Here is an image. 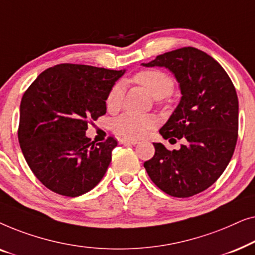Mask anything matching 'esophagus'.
Segmentation results:
<instances>
[{
    "label": "esophagus",
    "mask_w": 255,
    "mask_h": 255,
    "mask_svg": "<svg viewBox=\"0 0 255 255\" xmlns=\"http://www.w3.org/2000/svg\"><path fill=\"white\" fill-rule=\"evenodd\" d=\"M120 142L124 145H135L138 140H132V139H120Z\"/></svg>",
    "instance_id": "1"
}]
</instances>
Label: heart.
Returning a JSON list of instances; mask_svg holds the SVG:
<instances>
[{
    "label": "heart",
    "instance_id": "b5f03b06",
    "mask_svg": "<svg viewBox=\"0 0 255 255\" xmlns=\"http://www.w3.org/2000/svg\"><path fill=\"white\" fill-rule=\"evenodd\" d=\"M132 80L147 90L158 102H162L165 97L173 93L175 82L167 73L159 69H142L135 73ZM124 89L121 82L115 83L109 89L106 97L108 111H117L123 103ZM156 125V120L149 115H135L131 113L122 114L114 121V131L127 139H139L147 133L148 130Z\"/></svg>",
    "mask_w": 255,
    "mask_h": 255
}]
</instances>
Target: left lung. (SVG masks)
<instances>
[{
  "instance_id": "8db88e82",
  "label": "left lung",
  "mask_w": 255,
  "mask_h": 255,
  "mask_svg": "<svg viewBox=\"0 0 255 255\" xmlns=\"http://www.w3.org/2000/svg\"><path fill=\"white\" fill-rule=\"evenodd\" d=\"M142 65L161 66L175 75L182 97L159 132L170 142L186 141L177 151L154 142V155L144 167L166 194L194 196L217 181L235 152L239 124L236 88L214 58L191 46L160 54Z\"/></svg>"
}]
</instances>
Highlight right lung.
Segmentation results:
<instances>
[{
  "mask_svg": "<svg viewBox=\"0 0 255 255\" xmlns=\"http://www.w3.org/2000/svg\"><path fill=\"white\" fill-rule=\"evenodd\" d=\"M125 71L60 64L31 83L20 101L18 141L38 180L76 197L102 180L117 146L114 137L92 141L88 124L107 113L106 97Z\"/></svg>",
  "mask_w": 255,
  "mask_h": 255,
  "instance_id": "right-lung-1",
  "label": "right lung"
}]
</instances>
